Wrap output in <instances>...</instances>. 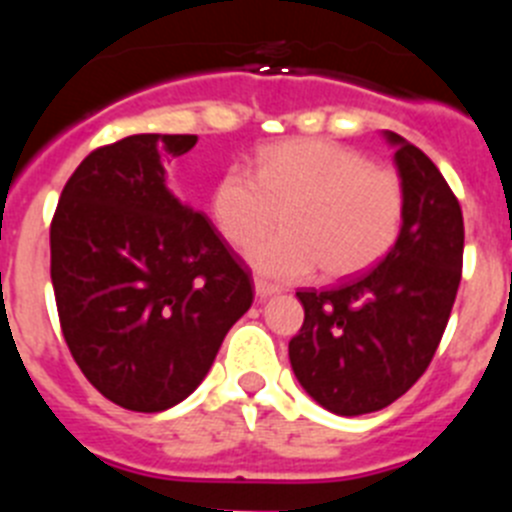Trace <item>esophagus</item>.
<instances>
[{"mask_svg": "<svg viewBox=\"0 0 512 512\" xmlns=\"http://www.w3.org/2000/svg\"><path fill=\"white\" fill-rule=\"evenodd\" d=\"M253 289H256V297H259V300H266V297L271 295H279L277 284L264 282V279H256V282H253Z\"/></svg>", "mask_w": 512, "mask_h": 512, "instance_id": "obj_1", "label": "esophagus"}]
</instances>
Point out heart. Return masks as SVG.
<instances>
[{"mask_svg": "<svg viewBox=\"0 0 512 512\" xmlns=\"http://www.w3.org/2000/svg\"><path fill=\"white\" fill-rule=\"evenodd\" d=\"M284 230L248 251L261 277L295 282L320 266L343 279L377 264L395 246L405 220V184L364 153L323 138H287L259 148L253 174L230 166L210 192L217 233L251 246L277 223Z\"/></svg>", "mask_w": 512, "mask_h": 512, "instance_id": "1", "label": "heart"}]
</instances>
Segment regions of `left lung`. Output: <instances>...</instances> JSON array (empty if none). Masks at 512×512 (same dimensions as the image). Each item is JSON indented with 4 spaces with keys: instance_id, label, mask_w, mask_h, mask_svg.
I'll return each mask as SVG.
<instances>
[{
    "instance_id": "8db88e82",
    "label": "left lung",
    "mask_w": 512,
    "mask_h": 512,
    "mask_svg": "<svg viewBox=\"0 0 512 512\" xmlns=\"http://www.w3.org/2000/svg\"><path fill=\"white\" fill-rule=\"evenodd\" d=\"M405 184L390 253L333 289L297 292L305 323L289 341L297 382L336 415L387 408L423 377L449 323L464 256L459 200L431 158L384 130Z\"/></svg>"
}]
</instances>
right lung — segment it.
I'll use <instances>...</instances> for the list:
<instances>
[{"instance_id":"add662e5","label":"right lung","mask_w":512,"mask_h":512,"mask_svg":"<svg viewBox=\"0 0 512 512\" xmlns=\"http://www.w3.org/2000/svg\"><path fill=\"white\" fill-rule=\"evenodd\" d=\"M197 135L143 133L89 153L51 223L63 338L107 400L161 413L187 400L253 302L243 261L166 187Z\"/></svg>"}]
</instances>
